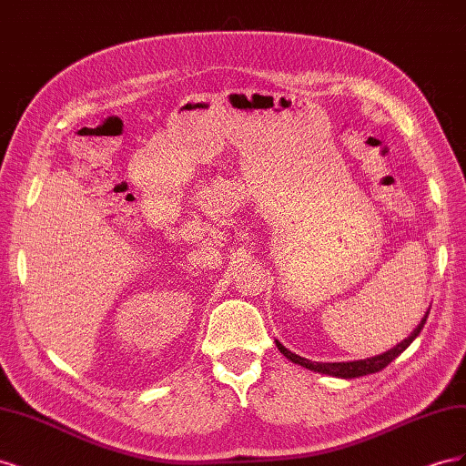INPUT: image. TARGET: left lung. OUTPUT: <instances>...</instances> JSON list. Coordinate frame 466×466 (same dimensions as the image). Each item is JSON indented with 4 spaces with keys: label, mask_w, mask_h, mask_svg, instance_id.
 Returning a JSON list of instances; mask_svg holds the SVG:
<instances>
[{
    "label": "left lung",
    "mask_w": 466,
    "mask_h": 466,
    "mask_svg": "<svg viewBox=\"0 0 466 466\" xmlns=\"http://www.w3.org/2000/svg\"><path fill=\"white\" fill-rule=\"evenodd\" d=\"M428 315H430V309H428V313L424 315V319H421V322L414 329V332H412L410 336H408L406 340H402L400 344H397L392 350L385 351V354L375 356V358H368V360L340 361V363H319V361H311V360H305V358H301V356H298V354H293V351H289L286 346H281L278 340H276V346H278V350H279L281 354H284L288 360H291L293 363H299V365H303V368L311 370V371L324 373V375H332V377H344V379L363 377V375H370V373H377V371H380V370H385L387 365H389L394 358H399V356L402 354V351L414 342V338L421 332V329H424Z\"/></svg>",
    "instance_id": "obj_1"
}]
</instances>
